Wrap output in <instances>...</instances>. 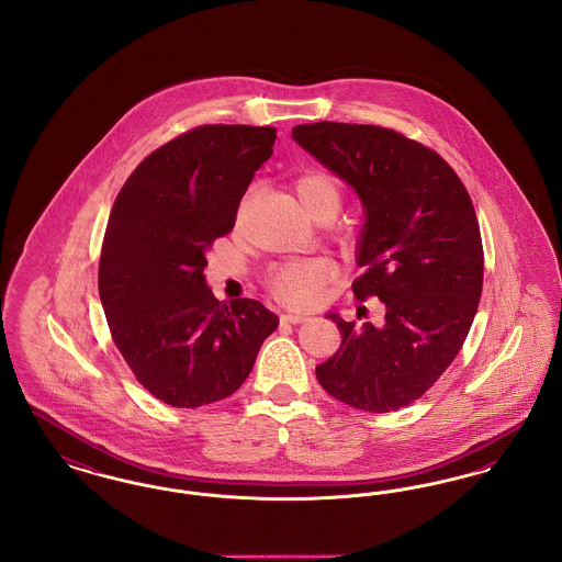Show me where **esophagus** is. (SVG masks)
<instances>
[{
  "instance_id": "esophagus-1",
  "label": "esophagus",
  "mask_w": 562,
  "mask_h": 562,
  "mask_svg": "<svg viewBox=\"0 0 562 562\" xmlns=\"http://www.w3.org/2000/svg\"><path fill=\"white\" fill-rule=\"evenodd\" d=\"M282 322H289V324H301V322L310 321V316H305V314H282Z\"/></svg>"
}]
</instances>
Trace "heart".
Returning <instances> with one entry per match:
<instances>
[{
	"label": "heart",
	"mask_w": 562,
	"mask_h": 562,
	"mask_svg": "<svg viewBox=\"0 0 562 562\" xmlns=\"http://www.w3.org/2000/svg\"><path fill=\"white\" fill-rule=\"evenodd\" d=\"M294 193L301 206L314 218H335L344 206L341 183L326 170H307L293 181ZM248 198H244L238 211L241 218ZM335 263L324 257H307L280 263L268 273L269 293L289 307L305 310L321 303L326 284L335 278Z\"/></svg>",
	"instance_id": "obj_1"
}]
</instances>
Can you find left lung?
Instances as JSON below:
<instances>
[{
	"label": "left lung",
	"instance_id": "left-lung-1",
	"mask_svg": "<svg viewBox=\"0 0 562 562\" xmlns=\"http://www.w3.org/2000/svg\"><path fill=\"white\" fill-rule=\"evenodd\" d=\"M293 138L358 191L364 271L351 291L385 305L381 326L328 314L344 339L316 376L353 408L398 411L449 369L476 316L484 252L472 198L434 149L392 128L316 122Z\"/></svg>",
	"mask_w": 562,
	"mask_h": 562
}]
</instances>
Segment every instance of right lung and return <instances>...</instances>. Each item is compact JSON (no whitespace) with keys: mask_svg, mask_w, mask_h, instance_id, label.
Wrapping results in <instances>:
<instances>
[{"mask_svg":"<svg viewBox=\"0 0 562 562\" xmlns=\"http://www.w3.org/2000/svg\"><path fill=\"white\" fill-rule=\"evenodd\" d=\"M273 143L271 126L191 128L140 161L113 202L99 263L111 339L136 381L170 406L232 396L278 328L263 303H221L204 282L206 250L234 229Z\"/></svg>","mask_w":562,"mask_h":562,"instance_id":"add662e5","label":"right lung"}]
</instances>
